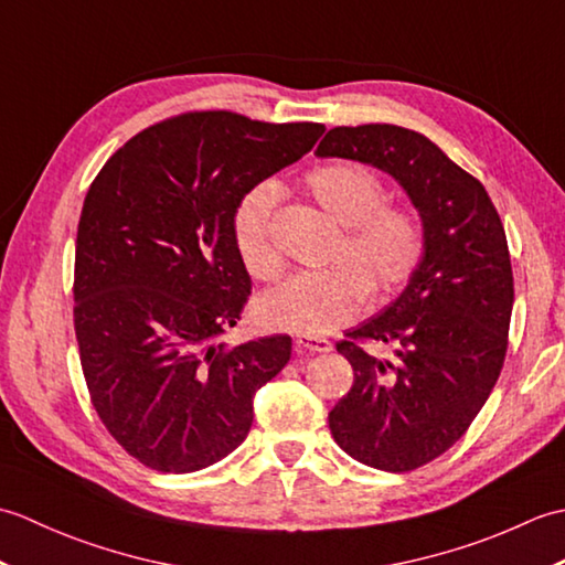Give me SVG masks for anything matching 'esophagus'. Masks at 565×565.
Wrapping results in <instances>:
<instances>
[{
    "label": "esophagus",
    "mask_w": 565,
    "mask_h": 565,
    "mask_svg": "<svg viewBox=\"0 0 565 565\" xmlns=\"http://www.w3.org/2000/svg\"><path fill=\"white\" fill-rule=\"evenodd\" d=\"M296 352H332V342L326 338H316V334H298L296 338Z\"/></svg>",
    "instance_id": "34e87169"
}]
</instances>
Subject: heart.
Instances as JSON below:
<instances>
[{"label": "heart", "instance_id": "obj_1", "mask_svg": "<svg viewBox=\"0 0 565 565\" xmlns=\"http://www.w3.org/2000/svg\"><path fill=\"white\" fill-rule=\"evenodd\" d=\"M310 201L342 227L322 271L296 274L267 291L257 303L264 328L328 334L352 322L369 294L401 289L425 255V231L417 213L383 203L379 177L356 162H328L303 179ZM279 189L262 182L239 196L233 211V243L252 279L269 281L281 271L274 243Z\"/></svg>", "mask_w": 565, "mask_h": 565}]
</instances>
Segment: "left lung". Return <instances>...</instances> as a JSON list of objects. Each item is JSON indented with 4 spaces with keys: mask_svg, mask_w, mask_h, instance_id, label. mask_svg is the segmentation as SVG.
<instances>
[{
    "mask_svg": "<svg viewBox=\"0 0 565 565\" xmlns=\"http://www.w3.org/2000/svg\"><path fill=\"white\" fill-rule=\"evenodd\" d=\"M316 152L391 174L423 218L425 255L405 291L338 342L354 383L328 417L352 459L413 471L463 437L505 362L514 301L505 227L486 186L415 130L340 126ZM362 339L393 343L399 359L371 358Z\"/></svg>",
    "mask_w": 565,
    "mask_h": 565,
    "instance_id": "8db88e82",
    "label": "left lung"
}]
</instances>
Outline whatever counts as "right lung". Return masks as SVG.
Here are the masks:
<instances>
[{
	"mask_svg": "<svg viewBox=\"0 0 565 565\" xmlns=\"http://www.w3.org/2000/svg\"><path fill=\"white\" fill-rule=\"evenodd\" d=\"M322 124L194 111L140 130L84 199L75 332L94 411L162 473L225 459L252 427V398L291 359L289 334L225 347L252 289L233 243L247 189L301 160Z\"/></svg>",
	"mask_w": 565,
	"mask_h": 565,
	"instance_id": "obj_1",
	"label": "right lung"
}]
</instances>
